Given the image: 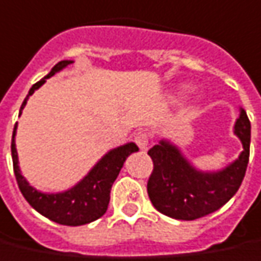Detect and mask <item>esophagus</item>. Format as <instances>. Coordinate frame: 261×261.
<instances>
[{"mask_svg":"<svg viewBox=\"0 0 261 261\" xmlns=\"http://www.w3.org/2000/svg\"><path fill=\"white\" fill-rule=\"evenodd\" d=\"M136 143H137V145L140 147V149H147V147H148V143H149L148 133H145V131H140V133H137Z\"/></svg>","mask_w":261,"mask_h":261,"instance_id":"obj_1","label":"esophagus"}]
</instances>
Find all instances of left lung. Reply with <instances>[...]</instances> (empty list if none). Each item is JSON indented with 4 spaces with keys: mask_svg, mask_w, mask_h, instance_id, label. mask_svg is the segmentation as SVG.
<instances>
[{
    "mask_svg": "<svg viewBox=\"0 0 261 261\" xmlns=\"http://www.w3.org/2000/svg\"><path fill=\"white\" fill-rule=\"evenodd\" d=\"M233 133L243 151L225 168L200 171L195 168L182 151L162 138L148 151L154 162L147 191L158 212L172 219L195 220L218 211L238 192L245 178L250 154V121L243 109Z\"/></svg>",
    "mask_w": 261,
    "mask_h": 261,
    "instance_id": "left-lung-1",
    "label": "left lung"
}]
</instances>
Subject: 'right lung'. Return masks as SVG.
Instances as JSON below:
<instances>
[{
  "label": "right lung",
  "instance_id": "1",
  "mask_svg": "<svg viewBox=\"0 0 261 261\" xmlns=\"http://www.w3.org/2000/svg\"><path fill=\"white\" fill-rule=\"evenodd\" d=\"M70 63H73V61H61L59 63H56L43 79L39 80L29 89L28 96L25 97L19 109V116L22 114L23 107L27 106V101L35 93V90H38L46 82V79L63 70ZM16 127H18V123L14 127V133H12L11 154H12L14 172H15L18 187L21 189L23 198L28 200L29 205L34 207L36 212H39L45 218L59 225L82 226L101 218L107 211L109 202H110V191H112L113 182L116 181V178L120 174L127 156L138 151L136 144L127 143L117 148L110 149L94 164V167L87 172L86 176L80 179L74 187L69 188L63 192L48 194V192H41L36 188L31 187L19 169L15 145Z\"/></svg>",
  "mask_w": 261,
  "mask_h": 261
}]
</instances>
